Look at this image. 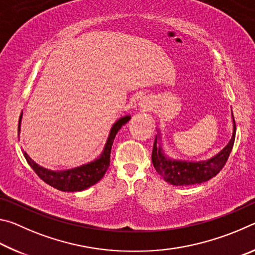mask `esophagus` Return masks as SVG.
I'll use <instances>...</instances> for the list:
<instances>
[{"instance_id": "esophagus-1", "label": "esophagus", "mask_w": 255, "mask_h": 255, "mask_svg": "<svg viewBox=\"0 0 255 255\" xmlns=\"http://www.w3.org/2000/svg\"><path fill=\"white\" fill-rule=\"evenodd\" d=\"M140 106H141V107H144V109H147V110L149 109V106L147 105V102H144V101H143V102L140 103Z\"/></svg>"}]
</instances>
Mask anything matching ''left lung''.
Here are the masks:
<instances>
[{"mask_svg": "<svg viewBox=\"0 0 255 255\" xmlns=\"http://www.w3.org/2000/svg\"><path fill=\"white\" fill-rule=\"evenodd\" d=\"M233 135L230 143L222 152H219L216 156L202 162H185V161H174L167 158L163 154L161 147H157V138H155L152 162L157 173L167 182L174 185H189L197 184L214 178L217 175L222 169L225 166L230 154L232 152L233 145L235 140L236 124L234 116H233Z\"/></svg>", "mask_w": 255, "mask_h": 255, "instance_id": "left-lung-1", "label": "left lung"}]
</instances>
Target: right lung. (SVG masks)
Segmentation results:
<instances>
[{
    "label": "right lung",
    "instance_id": "obj_1",
    "mask_svg": "<svg viewBox=\"0 0 255 255\" xmlns=\"http://www.w3.org/2000/svg\"><path fill=\"white\" fill-rule=\"evenodd\" d=\"M21 115L19 118L18 131H20ZM129 119H130L129 116L120 118L118 122H116V124L112 126L109 137H108V140L105 146V149H103L100 157L91 163L85 164V165L75 167V169L65 171H50L44 169V167H41L38 165V164L34 163L25 152L23 153V155L25 159H27L29 165L32 167V170L34 172H36V174L47 184L51 185V187L55 189L60 190V191H82V190L88 189L91 187V185L96 184L103 178V175H105L108 167L110 165V153L115 137L119 131V129L122 128L125 124H127L129 122Z\"/></svg>",
    "mask_w": 255,
    "mask_h": 255
}]
</instances>
